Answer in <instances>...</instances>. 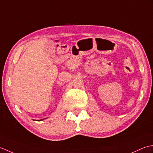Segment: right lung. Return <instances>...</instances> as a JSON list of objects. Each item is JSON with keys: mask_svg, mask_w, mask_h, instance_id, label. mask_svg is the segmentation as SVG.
Here are the masks:
<instances>
[{"mask_svg": "<svg viewBox=\"0 0 153 153\" xmlns=\"http://www.w3.org/2000/svg\"><path fill=\"white\" fill-rule=\"evenodd\" d=\"M44 120V119H42V120H38V121H42V120Z\"/></svg>", "mask_w": 153, "mask_h": 153, "instance_id": "obj_1", "label": "right lung"}]
</instances>
